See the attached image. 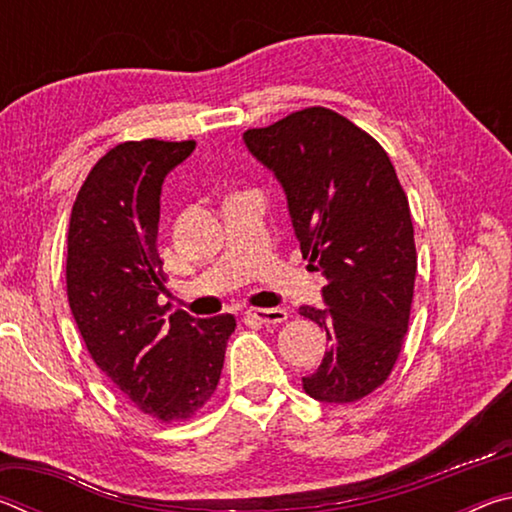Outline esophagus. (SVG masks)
Segmentation results:
<instances>
[{"label":"esophagus","mask_w":512,"mask_h":512,"mask_svg":"<svg viewBox=\"0 0 512 512\" xmlns=\"http://www.w3.org/2000/svg\"><path fill=\"white\" fill-rule=\"evenodd\" d=\"M248 318L257 320V323H264V325H280L284 320L289 318V311L287 309H280V307H271V309H248Z\"/></svg>","instance_id":"34e87169"}]
</instances>
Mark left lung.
I'll use <instances>...</instances> for the list:
<instances>
[{"label":"left lung","mask_w":512,"mask_h":512,"mask_svg":"<svg viewBox=\"0 0 512 512\" xmlns=\"http://www.w3.org/2000/svg\"><path fill=\"white\" fill-rule=\"evenodd\" d=\"M244 142L282 183L302 257L327 277V307L298 309L329 341L302 388L320 402L363 400L400 357L418 271L393 162L375 137L323 106L248 128Z\"/></svg>","instance_id":"1"}]
</instances>
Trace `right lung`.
Listing matches in <instances>:
<instances>
[{
    "label": "right lung",
    "instance_id": "obj_1",
    "mask_svg": "<svg viewBox=\"0 0 512 512\" xmlns=\"http://www.w3.org/2000/svg\"><path fill=\"white\" fill-rule=\"evenodd\" d=\"M194 140L121 142L79 189L67 232V300L94 363L137 409L183 422L210 402L237 320L194 318L160 305L164 176Z\"/></svg>",
    "mask_w": 512,
    "mask_h": 512
}]
</instances>
